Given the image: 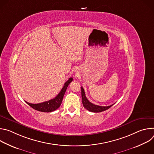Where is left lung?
I'll return each mask as SVG.
<instances>
[{
	"mask_svg": "<svg viewBox=\"0 0 154 154\" xmlns=\"http://www.w3.org/2000/svg\"><path fill=\"white\" fill-rule=\"evenodd\" d=\"M81 93H82V103L85 108H86L87 110H88L91 112L94 113H99V112H102L103 111L106 110V109H108V108H110L113 105H111L109 106H99L97 105H94L93 103L90 102L87 99L86 96H85V93L84 91V90L82 87H81Z\"/></svg>",
	"mask_w": 154,
	"mask_h": 154,
	"instance_id": "8db88e82",
	"label": "left lung"
}]
</instances>
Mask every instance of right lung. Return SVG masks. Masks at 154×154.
<instances>
[{"label": "right lung", "instance_id": "1", "mask_svg": "<svg viewBox=\"0 0 154 154\" xmlns=\"http://www.w3.org/2000/svg\"><path fill=\"white\" fill-rule=\"evenodd\" d=\"M72 80H73V79L72 77H70L67 82H66L60 93L55 98L52 99H51L46 102H44L39 103H35V104L30 103L26 101V102L29 105H30L32 108H33V109L39 112H52L53 111H55V109H57L60 106L64 93L66 91L68 85Z\"/></svg>", "mask_w": 154, "mask_h": 154}]
</instances>
